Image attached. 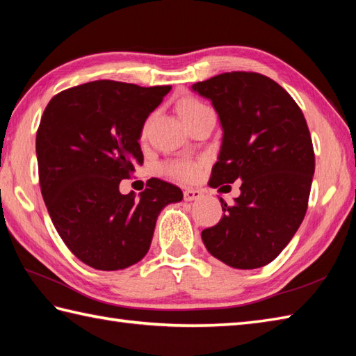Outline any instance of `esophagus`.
<instances>
[{
    "mask_svg": "<svg viewBox=\"0 0 356 356\" xmlns=\"http://www.w3.org/2000/svg\"><path fill=\"white\" fill-rule=\"evenodd\" d=\"M184 197H185L186 202L199 200L202 197V191L200 190H193V188H188V190L184 191Z\"/></svg>",
    "mask_w": 356,
    "mask_h": 356,
    "instance_id": "1",
    "label": "esophagus"
}]
</instances>
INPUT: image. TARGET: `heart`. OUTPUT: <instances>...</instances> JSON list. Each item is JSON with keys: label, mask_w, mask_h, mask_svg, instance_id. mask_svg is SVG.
Returning a JSON list of instances; mask_svg holds the SVG:
<instances>
[{"label": "heart", "mask_w": 356, "mask_h": 356, "mask_svg": "<svg viewBox=\"0 0 356 356\" xmlns=\"http://www.w3.org/2000/svg\"><path fill=\"white\" fill-rule=\"evenodd\" d=\"M177 108H179L180 116H182V119H184V122L188 119L200 115V113H203V111L209 110L205 104L197 101V99H194V97H186V99H184L182 102L179 104ZM165 170H166V172L170 174V176L176 177V179L193 180V179L197 177L200 165L195 163V162H188V161L172 162V163L166 165Z\"/></svg>", "instance_id": "b5f03b06"}]
</instances>
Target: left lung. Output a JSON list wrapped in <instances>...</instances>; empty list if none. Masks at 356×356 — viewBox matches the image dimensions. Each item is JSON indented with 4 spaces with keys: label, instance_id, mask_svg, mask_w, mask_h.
<instances>
[{
    "label": "left lung",
    "instance_id": "left-lung-1",
    "mask_svg": "<svg viewBox=\"0 0 356 356\" xmlns=\"http://www.w3.org/2000/svg\"><path fill=\"white\" fill-rule=\"evenodd\" d=\"M213 102L223 130L209 185L241 180L234 205L202 231L208 252L236 269L270 263L303 222L315 154L303 111L275 81L231 72L194 84Z\"/></svg>",
    "mask_w": 356,
    "mask_h": 356
}]
</instances>
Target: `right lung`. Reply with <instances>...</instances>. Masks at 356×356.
<instances>
[{
  "label": "right lung",
  "instance_id": "add662e5",
  "mask_svg": "<svg viewBox=\"0 0 356 356\" xmlns=\"http://www.w3.org/2000/svg\"><path fill=\"white\" fill-rule=\"evenodd\" d=\"M170 86L93 81L51 97L36 133L42 199L67 248L99 270H119L148 252L157 216L184 199L149 179L139 197L119 184L143 163V124Z\"/></svg>",
  "mask_w": 356,
  "mask_h": 356
}]
</instances>
